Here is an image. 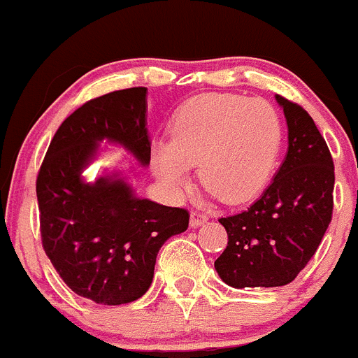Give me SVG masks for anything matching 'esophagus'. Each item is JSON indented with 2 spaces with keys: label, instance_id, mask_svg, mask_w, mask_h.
<instances>
[{
  "label": "esophagus",
  "instance_id": "obj_1",
  "mask_svg": "<svg viewBox=\"0 0 358 358\" xmlns=\"http://www.w3.org/2000/svg\"><path fill=\"white\" fill-rule=\"evenodd\" d=\"M208 221V215L205 214V212H200V210H193L189 215V224L193 226V228H198V226L205 224V222Z\"/></svg>",
  "mask_w": 358,
  "mask_h": 358
}]
</instances>
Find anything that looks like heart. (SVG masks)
I'll list each match as a JSON object with an SVG mask.
<instances>
[{"label": "heart", "instance_id": "heart-1", "mask_svg": "<svg viewBox=\"0 0 358 358\" xmlns=\"http://www.w3.org/2000/svg\"><path fill=\"white\" fill-rule=\"evenodd\" d=\"M282 148V122L270 102L207 94L187 101L176 115L171 143L158 144V179L179 193L198 165L201 182L226 203H242L264 189Z\"/></svg>", "mask_w": 358, "mask_h": 358}]
</instances>
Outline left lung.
<instances>
[{
  "label": "left lung",
  "mask_w": 358,
  "mask_h": 358,
  "mask_svg": "<svg viewBox=\"0 0 358 358\" xmlns=\"http://www.w3.org/2000/svg\"><path fill=\"white\" fill-rule=\"evenodd\" d=\"M289 127V151L263 196L221 217L228 245L214 266L231 287H280L315 256L334 207V162L313 118L277 95Z\"/></svg>",
  "instance_id": "left-lung-1"
}]
</instances>
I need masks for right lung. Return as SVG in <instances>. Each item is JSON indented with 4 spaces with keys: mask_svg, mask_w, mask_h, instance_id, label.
I'll return each mask as SVG.
<instances>
[{
    "mask_svg": "<svg viewBox=\"0 0 358 358\" xmlns=\"http://www.w3.org/2000/svg\"><path fill=\"white\" fill-rule=\"evenodd\" d=\"M146 90L109 92L80 106L55 132L36 178L45 254L71 291L99 304L139 299L158 250L189 224L186 208L136 198L123 179L81 178L102 139L150 164Z\"/></svg>",
    "mask_w": 358,
    "mask_h": 358,
    "instance_id": "add662e5",
    "label": "right lung"
}]
</instances>
